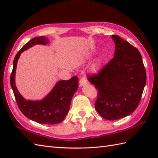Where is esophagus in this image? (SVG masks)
Masks as SVG:
<instances>
[{"instance_id": "esophagus-1", "label": "esophagus", "mask_w": 158, "mask_h": 158, "mask_svg": "<svg viewBox=\"0 0 158 158\" xmlns=\"http://www.w3.org/2000/svg\"><path fill=\"white\" fill-rule=\"evenodd\" d=\"M88 83V81H87V79L85 78V77H82V78L80 79L79 80V85L80 86H83L84 85H86Z\"/></svg>"}]
</instances>
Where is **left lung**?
Wrapping results in <instances>:
<instances>
[{"label": "left lung", "instance_id": "1", "mask_svg": "<svg viewBox=\"0 0 158 158\" xmlns=\"http://www.w3.org/2000/svg\"><path fill=\"white\" fill-rule=\"evenodd\" d=\"M113 58L100 70L88 76L98 94L95 109L103 118L116 120L133 113L141 99L147 75L141 54L117 35Z\"/></svg>", "mask_w": 158, "mask_h": 158}]
</instances>
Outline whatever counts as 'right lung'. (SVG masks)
Here are the masks:
<instances>
[{
  "label": "right lung",
  "instance_id": "right-lung-1",
  "mask_svg": "<svg viewBox=\"0 0 158 158\" xmlns=\"http://www.w3.org/2000/svg\"><path fill=\"white\" fill-rule=\"evenodd\" d=\"M49 40L41 36L32 39L22 47L15 56L13 67L10 77V83L15 98L21 112L28 119L43 124H56L62 122L69 113L70 102L78 88V77L60 81L49 94L41 100H26L21 96L15 83L17 62L21 53L35 44L45 45Z\"/></svg>",
  "mask_w": 158,
  "mask_h": 158
}]
</instances>
